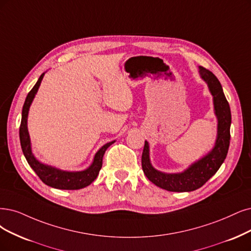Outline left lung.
Segmentation results:
<instances>
[{
    "label": "left lung",
    "instance_id": "obj_1",
    "mask_svg": "<svg viewBox=\"0 0 251 251\" xmlns=\"http://www.w3.org/2000/svg\"><path fill=\"white\" fill-rule=\"evenodd\" d=\"M201 78L207 83L213 96L214 114L217 118V136L212 150L201 159L194 161L181 173H163L156 170L150 159V146L145 142L142 155V166L147 178L156 186L174 192H189L201 187L214 176L224 163L227 155L230 140L231 115L228 102L225 96L221 83L211 71L199 67Z\"/></svg>",
    "mask_w": 251,
    "mask_h": 251
}]
</instances>
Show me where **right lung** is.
<instances>
[{
  "label": "right lung",
  "mask_w": 251,
  "mask_h": 251,
  "mask_svg": "<svg viewBox=\"0 0 251 251\" xmlns=\"http://www.w3.org/2000/svg\"><path fill=\"white\" fill-rule=\"evenodd\" d=\"M44 74L45 73L41 74L39 79L37 80L36 85L29 92V94H27L25 98V104L23 106L22 123L20 127V140H21L22 150L24 152V155L25 157L27 163H29V165L33 169V171L37 174V176H38L44 184L49 185V186L52 188L63 189V190L81 189L83 187L89 186V185L97 178V176L102 168V158H103V155L107 148L110 145H113L115 141L109 142L104 146H102L95 154L94 159H93V162L91 163V165L88 169L83 171H77V172L63 171V170L54 168V166L44 164L37 159L32 152L31 138H30L29 130H27V115H29L30 106L37 94V92H38V89L40 87V83L42 81Z\"/></svg>",
  "instance_id": "obj_1"
}]
</instances>
